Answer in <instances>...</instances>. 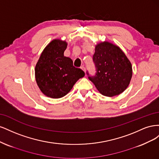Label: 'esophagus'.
Segmentation results:
<instances>
[{
  "instance_id": "esophagus-1",
  "label": "esophagus",
  "mask_w": 159,
  "mask_h": 159,
  "mask_svg": "<svg viewBox=\"0 0 159 159\" xmlns=\"http://www.w3.org/2000/svg\"><path fill=\"white\" fill-rule=\"evenodd\" d=\"M81 69L82 70H83V71L85 72V67H84V66H82L81 67Z\"/></svg>"
}]
</instances>
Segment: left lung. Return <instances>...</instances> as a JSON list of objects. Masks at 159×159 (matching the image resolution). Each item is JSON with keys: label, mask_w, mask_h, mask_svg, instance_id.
Here are the masks:
<instances>
[{"label": "left lung", "mask_w": 159, "mask_h": 159, "mask_svg": "<svg viewBox=\"0 0 159 159\" xmlns=\"http://www.w3.org/2000/svg\"><path fill=\"white\" fill-rule=\"evenodd\" d=\"M93 60L95 75L87 74L100 93L112 97L123 93L131 81L133 70L131 62L120 48L108 42L95 46Z\"/></svg>", "instance_id": "8db88e82"}]
</instances>
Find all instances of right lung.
<instances>
[{
    "label": "right lung",
    "mask_w": 159,
    "mask_h": 159,
    "mask_svg": "<svg viewBox=\"0 0 159 159\" xmlns=\"http://www.w3.org/2000/svg\"><path fill=\"white\" fill-rule=\"evenodd\" d=\"M67 43L59 39L50 42L42 52L35 67V78L42 92L51 98L64 97L73 88L84 71L73 66L64 55Z\"/></svg>",
    "instance_id": "right-lung-1"
}]
</instances>
